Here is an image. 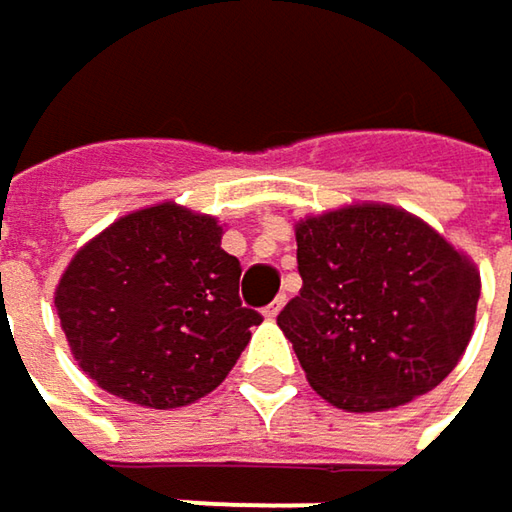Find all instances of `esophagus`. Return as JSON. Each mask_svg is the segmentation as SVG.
<instances>
[{"instance_id": "obj_1", "label": "esophagus", "mask_w": 512, "mask_h": 512, "mask_svg": "<svg viewBox=\"0 0 512 512\" xmlns=\"http://www.w3.org/2000/svg\"><path fill=\"white\" fill-rule=\"evenodd\" d=\"M284 302H287V299H284V296H278L275 302H269V304H266V307H263V316H266V319H275V316L281 313V307H284Z\"/></svg>"}]
</instances>
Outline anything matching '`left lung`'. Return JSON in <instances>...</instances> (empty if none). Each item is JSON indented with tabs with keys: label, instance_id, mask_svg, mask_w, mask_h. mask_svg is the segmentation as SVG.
<instances>
[{
	"label": "left lung",
	"instance_id": "left-lung-1",
	"mask_svg": "<svg viewBox=\"0 0 512 512\" xmlns=\"http://www.w3.org/2000/svg\"><path fill=\"white\" fill-rule=\"evenodd\" d=\"M302 293L278 313L310 387L351 413L434 390L469 346L481 275L422 219L390 205L296 228Z\"/></svg>",
	"mask_w": 512,
	"mask_h": 512
}]
</instances>
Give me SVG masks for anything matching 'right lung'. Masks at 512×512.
I'll use <instances>...</instances> for the list:
<instances>
[{
  "label": "right lung",
  "instance_id": "add662e5",
  "mask_svg": "<svg viewBox=\"0 0 512 512\" xmlns=\"http://www.w3.org/2000/svg\"><path fill=\"white\" fill-rule=\"evenodd\" d=\"M213 216L155 205L122 216L67 266L55 307L78 366L108 393L169 410L216 390L263 316Z\"/></svg>",
  "mask_w": 512,
  "mask_h": 512
}]
</instances>
